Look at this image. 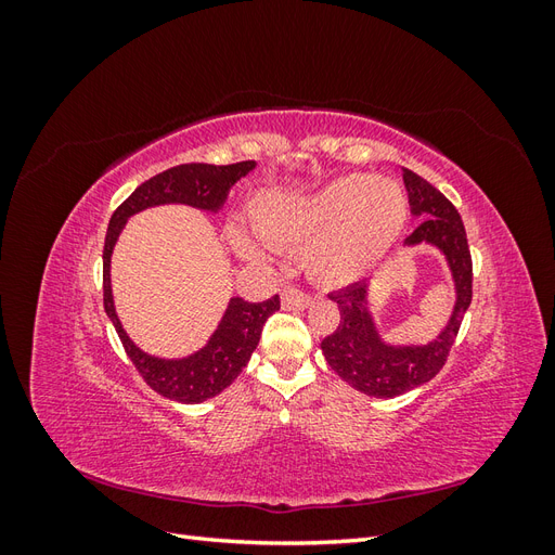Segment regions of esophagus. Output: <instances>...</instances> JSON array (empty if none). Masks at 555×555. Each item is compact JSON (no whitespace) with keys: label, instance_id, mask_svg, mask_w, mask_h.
Returning a JSON list of instances; mask_svg holds the SVG:
<instances>
[{"label":"esophagus","instance_id":"esophagus-1","mask_svg":"<svg viewBox=\"0 0 555 555\" xmlns=\"http://www.w3.org/2000/svg\"><path fill=\"white\" fill-rule=\"evenodd\" d=\"M312 300L314 296L300 287H287L282 292V308L287 310H306L308 306H312Z\"/></svg>","mask_w":555,"mask_h":555}]
</instances>
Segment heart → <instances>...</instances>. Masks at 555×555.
<instances>
[{
  "label": "heart",
  "instance_id": "b5f03b06",
  "mask_svg": "<svg viewBox=\"0 0 555 555\" xmlns=\"http://www.w3.org/2000/svg\"><path fill=\"white\" fill-rule=\"evenodd\" d=\"M405 220V198L391 180L347 176L314 196L287 198L266 194L257 201L255 224L273 247L308 245V271L322 284H345L361 278L398 238ZM243 255L257 247L233 233Z\"/></svg>",
  "mask_w": 555,
  "mask_h": 555
}]
</instances>
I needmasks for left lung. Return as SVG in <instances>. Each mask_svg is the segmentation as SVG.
Here are the masks:
<instances>
[{
	"label": "left lung",
	"mask_w": 555,
	"mask_h": 555,
	"mask_svg": "<svg viewBox=\"0 0 555 555\" xmlns=\"http://www.w3.org/2000/svg\"><path fill=\"white\" fill-rule=\"evenodd\" d=\"M402 180L412 212L422 217L405 243H433L444 251L456 280L459 300L447 328L435 343L426 347H386L379 343L373 319L365 310V284H349L328 296L338 304L340 324L322 340L324 357L333 371L357 391L375 398H396L438 375L473 300V257L456 206L410 169H402Z\"/></svg>",
	"instance_id": "8db88e82"
}]
</instances>
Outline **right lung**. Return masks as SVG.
Instances as JSON below:
<instances>
[{
	"label": "right lung",
	"instance_id": "add662e5",
	"mask_svg": "<svg viewBox=\"0 0 555 555\" xmlns=\"http://www.w3.org/2000/svg\"><path fill=\"white\" fill-rule=\"evenodd\" d=\"M251 169H255V162H238L227 166H173V169H166L139 184V188L117 206V210L111 217L104 243V308L117 335H120V343L127 351L129 361L137 367V373L143 377L150 389H155L164 398H171L178 402H204L224 391L227 386L243 373L251 351L259 345L266 319L275 310H280V296L275 294L273 298L261 300V304H249L245 298H233L220 328L215 331L210 343L201 349L198 354L182 361L153 359L143 354V351L127 338V333L120 326V319L115 314L108 275L113 245L117 236H120V229L125 227L127 217L147 206L188 204L204 210H217L224 204V198L233 184L243 176H247Z\"/></svg>",
	"mask_w": 555,
	"mask_h": 555
}]
</instances>
